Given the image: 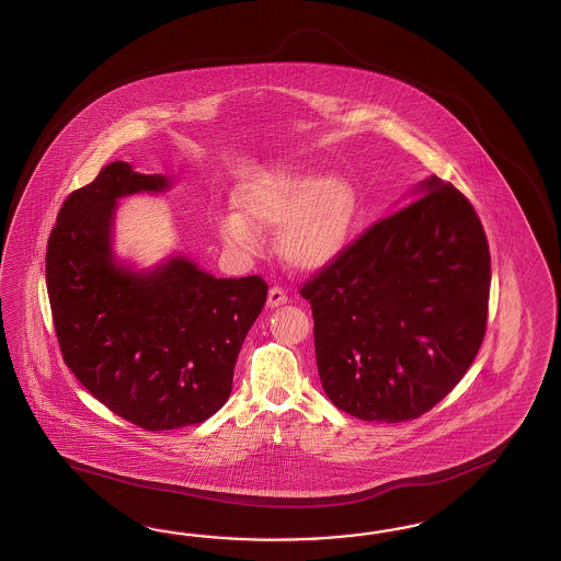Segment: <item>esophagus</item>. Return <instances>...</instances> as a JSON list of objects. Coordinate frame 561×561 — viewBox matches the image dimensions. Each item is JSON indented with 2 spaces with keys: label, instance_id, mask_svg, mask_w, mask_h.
<instances>
[{
  "label": "esophagus",
  "instance_id": "obj_1",
  "mask_svg": "<svg viewBox=\"0 0 561 561\" xmlns=\"http://www.w3.org/2000/svg\"><path fill=\"white\" fill-rule=\"evenodd\" d=\"M288 294L279 288V286H273V288L270 289V296H267V306H270V308H277V306L288 305Z\"/></svg>",
  "mask_w": 561,
  "mask_h": 561
}]
</instances>
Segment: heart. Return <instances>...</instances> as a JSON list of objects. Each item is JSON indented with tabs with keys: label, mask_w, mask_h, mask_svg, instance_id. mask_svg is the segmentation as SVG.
<instances>
[{
	"label": "heart",
	"mask_w": 561,
	"mask_h": 561,
	"mask_svg": "<svg viewBox=\"0 0 561 561\" xmlns=\"http://www.w3.org/2000/svg\"><path fill=\"white\" fill-rule=\"evenodd\" d=\"M240 214L218 220L221 240L253 249L256 230H277V251L291 267L317 272L340 256L356 220L354 187L341 176L272 170L238 188Z\"/></svg>",
	"instance_id": "heart-1"
}]
</instances>
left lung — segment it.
I'll return each mask as SVG.
<instances>
[{
  "label": "left lung",
  "instance_id": "obj_1",
  "mask_svg": "<svg viewBox=\"0 0 561 561\" xmlns=\"http://www.w3.org/2000/svg\"><path fill=\"white\" fill-rule=\"evenodd\" d=\"M415 197L300 289L324 392L364 422L424 415L459 385L485 335L492 267L473 205L438 176Z\"/></svg>",
  "mask_w": 561,
  "mask_h": 561
}]
</instances>
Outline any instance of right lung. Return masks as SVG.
Segmentation results:
<instances>
[{
    "mask_svg": "<svg viewBox=\"0 0 561 561\" xmlns=\"http://www.w3.org/2000/svg\"><path fill=\"white\" fill-rule=\"evenodd\" d=\"M169 185L111 162L64 202L47 244L53 324L69 370L102 405L150 432L202 424L228 401L270 289L259 275L218 279L183 255L150 272L115 259L117 199Z\"/></svg>",
    "mask_w": 561,
    "mask_h": 561,
    "instance_id": "add662e5",
    "label": "right lung"
}]
</instances>
